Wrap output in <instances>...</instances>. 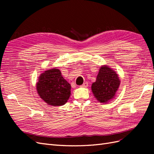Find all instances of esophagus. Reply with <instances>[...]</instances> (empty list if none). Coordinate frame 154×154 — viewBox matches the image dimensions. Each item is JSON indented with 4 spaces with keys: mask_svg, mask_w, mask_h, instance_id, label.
Returning <instances> with one entry per match:
<instances>
[{
    "mask_svg": "<svg viewBox=\"0 0 154 154\" xmlns=\"http://www.w3.org/2000/svg\"><path fill=\"white\" fill-rule=\"evenodd\" d=\"M88 85V83L87 82H85V83H83V84H82L80 87H87Z\"/></svg>",
    "mask_w": 154,
    "mask_h": 154,
    "instance_id": "34e87169",
    "label": "esophagus"
}]
</instances>
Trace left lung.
<instances>
[{"label":"left lung","mask_w":154,"mask_h":154,"mask_svg":"<svg viewBox=\"0 0 154 154\" xmlns=\"http://www.w3.org/2000/svg\"><path fill=\"white\" fill-rule=\"evenodd\" d=\"M120 85L117 74L108 66H102L97 74L96 81L92 83V91L100 103H106L113 98Z\"/></svg>","instance_id":"obj_1"}]
</instances>
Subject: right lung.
<instances>
[{"instance_id":"obj_1","label":"right lung","mask_w":154,"mask_h":154,"mask_svg":"<svg viewBox=\"0 0 154 154\" xmlns=\"http://www.w3.org/2000/svg\"><path fill=\"white\" fill-rule=\"evenodd\" d=\"M71 85L62 76L58 69H53L42 73L36 83L39 96L48 105H64L71 95Z\"/></svg>"}]
</instances>
